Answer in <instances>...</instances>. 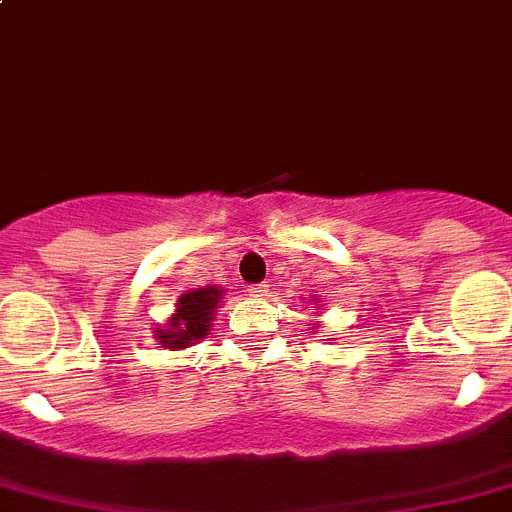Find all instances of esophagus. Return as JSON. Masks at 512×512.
<instances>
[{
	"instance_id": "34e87169",
	"label": "esophagus",
	"mask_w": 512,
	"mask_h": 512,
	"mask_svg": "<svg viewBox=\"0 0 512 512\" xmlns=\"http://www.w3.org/2000/svg\"><path fill=\"white\" fill-rule=\"evenodd\" d=\"M267 290H270V285H267V283H255V285H247V293H250V296H255V298H260V296H267Z\"/></svg>"
}]
</instances>
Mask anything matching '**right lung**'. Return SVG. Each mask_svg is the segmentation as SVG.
<instances>
[{"mask_svg":"<svg viewBox=\"0 0 512 512\" xmlns=\"http://www.w3.org/2000/svg\"><path fill=\"white\" fill-rule=\"evenodd\" d=\"M219 296H222V290L216 288H199L193 293H186L178 303V311L168 329H158L160 342L168 349H183L204 339L209 334Z\"/></svg>","mask_w":512,"mask_h":512,"instance_id":"right-lung-1","label":"right lung"}]
</instances>
